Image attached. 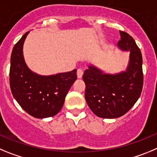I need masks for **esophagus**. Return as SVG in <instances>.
I'll return each mask as SVG.
<instances>
[{
    "mask_svg": "<svg viewBox=\"0 0 157 157\" xmlns=\"http://www.w3.org/2000/svg\"><path fill=\"white\" fill-rule=\"evenodd\" d=\"M83 74H84V71H83L81 69H78V70H77V77H78L79 79L82 78V77H83Z\"/></svg>",
    "mask_w": 157,
    "mask_h": 157,
    "instance_id": "obj_1",
    "label": "esophagus"
}]
</instances>
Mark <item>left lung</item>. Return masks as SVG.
Masks as SVG:
<instances>
[{"mask_svg": "<svg viewBox=\"0 0 157 157\" xmlns=\"http://www.w3.org/2000/svg\"><path fill=\"white\" fill-rule=\"evenodd\" d=\"M120 33L121 40L117 46L121 50L130 52L126 70L109 74L91 65L83 75L86 101L91 111L101 118L113 119L124 115L138 101L142 91L141 51L128 33L124 31Z\"/></svg>", "mask_w": 157, "mask_h": 157, "instance_id": "1", "label": "left lung"}]
</instances>
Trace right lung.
Segmentation results:
<instances>
[{"label": "right lung", "mask_w": 157, "mask_h": 157, "mask_svg": "<svg viewBox=\"0 0 157 157\" xmlns=\"http://www.w3.org/2000/svg\"><path fill=\"white\" fill-rule=\"evenodd\" d=\"M26 32L13 48L11 56L9 81L12 95L27 113L36 118L56 115L77 80V70L56 75L41 76L31 71L24 60L22 47Z\"/></svg>", "instance_id": "obj_1"}]
</instances>
